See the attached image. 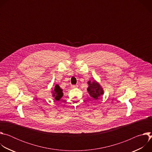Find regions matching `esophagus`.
<instances>
[{
    "label": "esophagus",
    "mask_w": 152,
    "mask_h": 152,
    "mask_svg": "<svg viewBox=\"0 0 152 152\" xmlns=\"http://www.w3.org/2000/svg\"><path fill=\"white\" fill-rule=\"evenodd\" d=\"M77 87V85H72V88H76Z\"/></svg>",
    "instance_id": "obj_1"
}]
</instances>
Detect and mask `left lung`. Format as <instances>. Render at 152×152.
<instances>
[{
    "label": "left lung",
    "instance_id": "1",
    "mask_svg": "<svg viewBox=\"0 0 152 152\" xmlns=\"http://www.w3.org/2000/svg\"><path fill=\"white\" fill-rule=\"evenodd\" d=\"M88 85L89 87L87 88V91L92 98L94 99H98L99 97L103 94L102 88L96 81L94 80L92 83L89 81Z\"/></svg>",
    "mask_w": 152,
    "mask_h": 152
}]
</instances>
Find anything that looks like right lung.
Segmentation results:
<instances>
[{
  "label": "right lung",
  "instance_id": "1",
  "mask_svg": "<svg viewBox=\"0 0 152 152\" xmlns=\"http://www.w3.org/2000/svg\"><path fill=\"white\" fill-rule=\"evenodd\" d=\"M52 93H53V97H55L56 100H59L63 96L62 90L61 89V88L59 87V86L58 85H55V88L52 91Z\"/></svg>",
  "mask_w": 152,
  "mask_h": 152
}]
</instances>
